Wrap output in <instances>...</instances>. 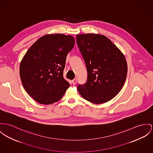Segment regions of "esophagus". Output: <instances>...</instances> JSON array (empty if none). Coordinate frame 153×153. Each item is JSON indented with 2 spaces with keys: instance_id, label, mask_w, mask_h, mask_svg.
Listing matches in <instances>:
<instances>
[{
  "instance_id": "esophagus-1",
  "label": "esophagus",
  "mask_w": 153,
  "mask_h": 153,
  "mask_svg": "<svg viewBox=\"0 0 153 153\" xmlns=\"http://www.w3.org/2000/svg\"><path fill=\"white\" fill-rule=\"evenodd\" d=\"M71 82H72V84H73V85H75V84H76V82H77V79H74L71 81Z\"/></svg>"
}]
</instances>
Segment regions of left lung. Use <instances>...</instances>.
<instances>
[{
    "mask_svg": "<svg viewBox=\"0 0 153 153\" xmlns=\"http://www.w3.org/2000/svg\"><path fill=\"white\" fill-rule=\"evenodd\" d=\"M76 42L87 71V81L84 85H78L79 93L93 104L111 100L126 80L128 65L124 55L104 35L77 34Z\"/></svg>",
    "mask_w": 153,
    "mask_h": 153,
    "instance_id": "8db88e82",
    "label": "left lung"
}]
</instances>
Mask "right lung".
<instances>
[{
    "mask_svg": "<svg viewBox=\"0 0 153 153\" xmlns=\"http://www.w3.org/2000/svg\"><path fill=\"white\" fill-rule=\"evenodd\" d=\"M70 35L51 34L39 38L27 51L20 65V76L27 93L37 102L59 101L69 87L63 77L68 53L74 47Z\"/></svg>",
    "mask_w": 153,
    "mask_h": 153,
    "instance_id": "add662e5",
    "label": "right lung"
}]
</instances>
